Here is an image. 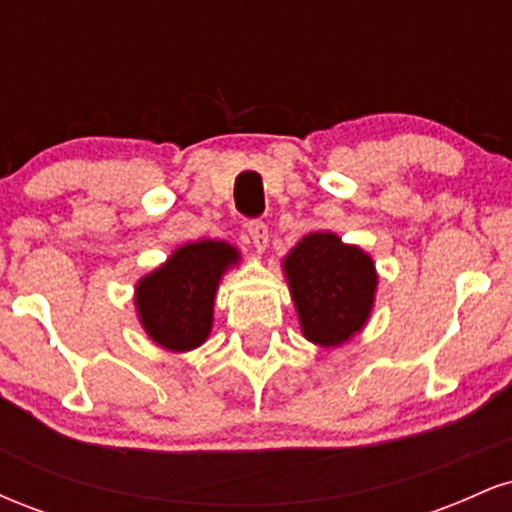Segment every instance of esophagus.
Instances as JSON below:
<instances>
[{"label": "esophagus", "mask_w": 512, "mask_h": 512, "mask_svg": "<svg viewBox=\"0 0 512 512\" xmlns=\"http://www.w3.org/2000/svg\"><path fill=\"white\" fill-rule=\"evenodd\" d=\"M245 228H248V236H250V240H252V245H255L257 250H264L267 248V243H269V228H267V223H262V221H248L245 223Z\"/></svg>", "instance_id": "esophagus-1"}]
</instances>
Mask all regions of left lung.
Returning <instances> with one entry per match:
<instances>
[{"label": "left lung", "mask_w": 512, "mask_h": 512, "mask_svg": "<svg viewBox=\"0 0 512 512\" xmlns=\"http://www.w3.org/2000/svg\"><path fill=\"white\" fill-rule=\"evenodd\" d=\"M303 337L342 346L368 325L378 291L373 257L332 231H313L281 260Z\"/></svg>", "instance_id": "8db88e82"}]
</instances>
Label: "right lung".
<instances>
[{"mask_svg": "<svg viewBox=\"0 0 512 512\" xmlns=\"http://www.w3.org/2000/svg\"><path fill=\"white\" fill-rule=\"evenodd\" d=\"M240 262L226 240H192L134 286V308L144 332L173 354L197 349L214 327V301L223 274Z\"/></svg>", "mask_w": 512, "mask_h": 512, "instance_id": "1", "label": "right lung"}]
</instances>
